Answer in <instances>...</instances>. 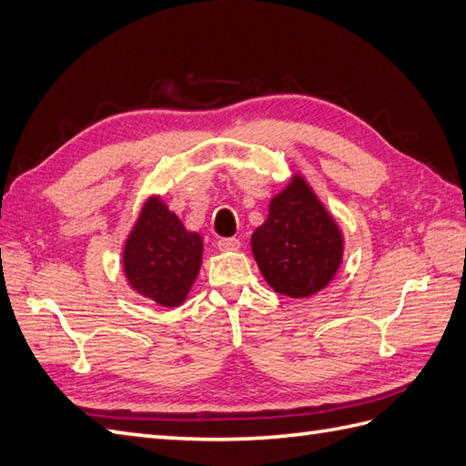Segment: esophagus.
<instances>
[{
    "label": "esophagus",
    "instance_id": "1",
    "mask_svg": "<svg viewBox=\"0 0 466 466\" xmlns=\"http://www.w3.org/2000/svg\"><path fill=\"white\" fill-rule=\"evenodd\" d=\"M241 247V241L235 239V237H223V239L218 241L219 251H237Z\"/></svg>",
    "mask_w": 466,
    "mask_h": 466
}]
</instances>
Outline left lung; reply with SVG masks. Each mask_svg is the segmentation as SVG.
<instances>
[{
    "label": "left lung",
    "mask_w": 466,
    "mask_h": 466,
    "mask_svg": "<svg viewBox=\"0 0 466 466\" xmlns=\"http://www.w3.org/2000/svg\"><path fill=\"white\" fill-rule=\"evenodd\" d=\"M253 255L268 285L290 299L322 290L342 263V233L300 176L272 198Z\"/></svg>",
    "instance_id": "8db88e82"
}]
</instances>
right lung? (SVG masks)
Instances as JSON below:
<instances>
[{"mask_svg":"<svg viewBox=\"0 0 466 466\" xmlns=\"http://www.w3.org/2000/svg\"><path fill=\"white\" fill-rule=\"evenodd\" d=\"M203 243L177 215L152 198L124 247V272L134 290L160 306H179L201 267Z\"/></svg>","mask_w":466,"mask_h":466,"instance_id":"right-lung-1","label":"right lung"}]
</instances>
